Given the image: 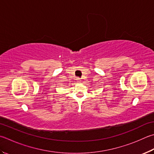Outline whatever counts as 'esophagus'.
Returning a JSON list of instances; mask_svg holds the SVG:
<instances>
[{"instance_id":"1","label":"esophagus","mask_w":154,"mask_h":154,"mask_svg":"<svg viewBox=\"0 0 154 154\" xmlns=\"http://www.w3.org/2000/svg\"><path fill=\"white\" fill-rule=\"evenodd\" d=\"M77 80H78V82H80V78H78V79H77Z\"/></svg>"}]
</instances>
